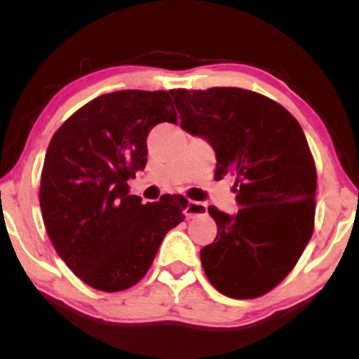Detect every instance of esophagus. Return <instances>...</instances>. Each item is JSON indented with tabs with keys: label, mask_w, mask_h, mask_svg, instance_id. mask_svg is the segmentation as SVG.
I'll return each mask as SVG.
<instances>
[{
	"label": "esophagus",
	"mask_w": 359,
	"mask_h": 359,
	"mask_svg": "<svg viewBox=\"0 0 359 359\" xmlns=\"http://www.w3.org/2000/svg\"><path fill=\"white\" fill-rule=\"evenodd\" d=\"M208 212V208H205V204L203 203H196V201H191V203H187L184 209V214L187 219H194V217L197 216H204V214Z\"/></svg>",
	"instance_id": "esophagus-1"
}]
</instances>
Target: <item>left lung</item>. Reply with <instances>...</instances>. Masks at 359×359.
<instances>
[{"mask_svg":"<svg viewBox=\"0 0 359 359\" xmlns=\"http://www.w3.org/2000/svg\"><path fill=\"white\" fill-rule=\"evenodd\" d=\"M180 126L216 151V179L234 177L240 211L209 205L217 236L201 250L222 295L255 299L290 273L314 231L317 175L306 135L278 102L240 88L174 89Z\"/></svg>","mask_w":359,"mask_h":359,"instance_id":"obj_1","label":"left lung"}]
</instances>
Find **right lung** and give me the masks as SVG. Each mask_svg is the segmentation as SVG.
<instances>
[{
	"label": "right lung",
	"instance_id": "right-lung-1",
	"mask_svg": "<svg viewBox=\"0 0 359 359\" xmlns=\"http://www.w3.org/2000/svg\"><path fill=\"white\" fill-rule=\"evenodd\" d=\"M175 119L167 90L126 89L82 106L52 137L40 209L53 248L89 287H133L163 236L184 221V197L142 204L128 185L147 165L151 128Z\"/></svg>",
	"mask_w": 359,
	"mask_h": 359
}]
</instances>
